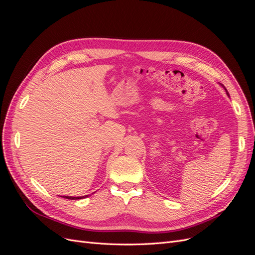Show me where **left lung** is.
Listing matches in <instances>:
<instances>
[{
	"mask_svg": "<svg viewBox=\"0 0 255 255\" xmlns=\"http://www.w3.org/2000/svg\"><path fill=\"white\" fill-rule=\"evenodd\" d=\"M222 87H223V88H225V90H226V92H227V95L229 96V92H228V90L226 89V87H225V86H223V85H222Z\"/></svg>",
	"mask_w": 255,
	"mask_h": 255,
	"instance_id": "8db88e82",
	"label": "left lung"
}]
</instances>
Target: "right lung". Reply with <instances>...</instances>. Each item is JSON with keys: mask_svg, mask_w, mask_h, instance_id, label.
<instances>
[{"mask_svg": "<svg viewBox=\"0 0 255 255\" xmlns=\"http://www.w3.org/2000/svg\"><path fill=\"white\" fill-rule=\"evenodd\" d=\"M87 196H83V197H68V196H65L64 198L66 199H70V200H79V199H83V198H86Z\"/></svg>", "mask_w": 255, "mask_h": 255, "instance_id": "add662e5", "label": "right lung"}]
</instances>
